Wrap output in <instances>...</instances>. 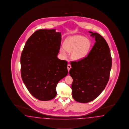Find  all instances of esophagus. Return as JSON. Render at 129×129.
<instances>
[{
  "label": "esophagus",
  "mask_w": 129,
  "mask_h": 129,
  "mask_svg": "<svg viewBox=\"0 0 129 129\" xmlns=\"http://www.w3.org/2000/svg\"><path fill=\"white\" fill-rule=\"evenodd\" d=\"M71 68V66L70 65V64H68V71L70 70V69Z\"/></svg>",
  "instance_id": "34e87169"
}]
</instances>
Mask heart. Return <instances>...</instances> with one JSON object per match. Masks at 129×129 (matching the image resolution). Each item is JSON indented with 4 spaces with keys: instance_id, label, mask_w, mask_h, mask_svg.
<instances>
[{
    "instance_id": "b5f03b06",
    "label": "heart",
    "mask_w": 129,
    "mask_h": 129,
    "mask_svg": "<svg viewBox=\"0 0 129 129\" xmlns=\"http://www.w3.org/2000/svg\"><path fill=\"white\" fill-rule=\"evenodd\" d=\"M91 47V42L81 35H75L66 38L64 47L60 49L61 54L66 56L67 51L71 52V58L73 60H79L86 57Z\"/></svg>"
}]
</instances>
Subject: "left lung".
Instances as JSON below:
<instances>
[{
	"instance_id": "obj_1",
	"label": "left lung",
	"mask_w": 129,
	"mask_h": 129,
	"mask_svg": "<svg viewBox=\"0 0 129 129\" xmlns=\"http://www.w3.org/2000/svg\"><path fill=\"white\" fill-rule=\"evenodd\" d=\"M89 32L96 41L92 50L83 59L70 63L72 96L80 103H88L100 95L108 82L112 68V57L106 41L97 33Z\"/></svg>"
}]
</instances>
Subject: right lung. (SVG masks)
Instances as JSON below:
<instances>
[{"label":"right lung","instance_id":"add662e5","mask_svg":"<svg viewBox=\"0 0 129 129\" xmlns=\"http://www.w3.org/2000/svg\"><path fill=\"white\" fill-rule=\"evenodd\" d=\"M55 29H39L27 41L20 58L23 82L30 94L42 101L56 95L58 82L68 74V62L57 58L61 41Z\"/></svg>","mask_w":129,"mask_h":129}]
</instances>
